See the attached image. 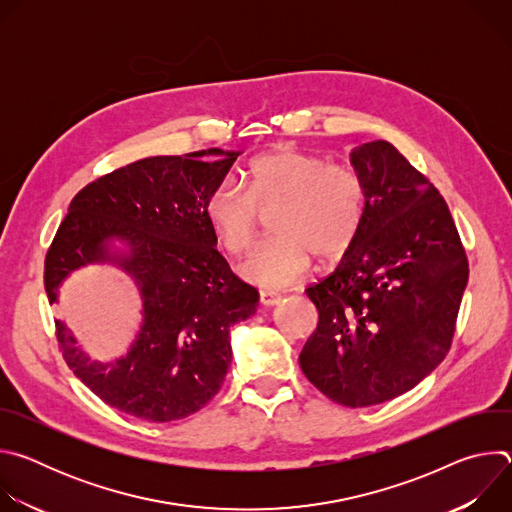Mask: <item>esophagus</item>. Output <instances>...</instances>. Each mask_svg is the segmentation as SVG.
Masks as SVG:
<instances>
[{"label": "esophagus", "mask_w": 512, "mask_h": 512, "mask_svg": "<svg viewBox=\"0 0 512 512\" xmlns=\"http://www.w3.org/2000/svg\"><path fill=\"white\" fill-rule=\"evenodd\" d=\"M259 300H261V304H263V306H275V304H279V302H281V296H279V294H275V291H267V289H263L261 294H259Z\"/></svg>", "instance_id": "esophagus-1"}]
</instances>
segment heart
I'll list each match as a JSON object with an SVG mask.
<instances>
[{
  "label": "heart",
  "mask_w": 512,
  "mask_h": 512,
  "mask_svg": "<svg viewBox=\"0 0 512 512\" xmlns=\"http://www.w3.org/2000/svg\"><path fill=\"white\" fill-rule=\"evenodd\" d=\"M269 212L273 237L239 271L251 283L277 289L300 281L314 255L332 263L350 251L367 212V184L350 164L281 145L249 164L245 186L225 180L204 204L208 225L231 255L249 251L261 214Z\"/></svg>",
  "instance_id": "heart-1"
}]
</instances>
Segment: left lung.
Returning <instances> with one entry per match:
<instances>
[{
  "label": "left lung",
  "instance_id": "obj_1",
  "mask_svg": "<svg viewBox=\"0 0 512 512\" xmlns=\"http://www.w3.org/2000/svg\"><path fill=\"white\" fill-rule=\"evenodd\" d=\"M367 212L342 263L306 294L318 308L300 367L328 399L371 407L413 389L456 332L468 257L444 196L389 141L350 154Z\"/></svg>",
  "mask_w": 512,
  "mask_h": 512
}]
</instances>
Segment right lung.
Segmentation results:
<instances>
[{"label":"right lung","instance_id":"right-lung-1","mask_svg":"<svg viewBox=\"0 0 512 512\" xmlns=\"http://www.w3.org/2000/svg\"><path fill=\"white\" fill-rule=\"evenodd\" d=\"M223 155L202 163L201 156ZM239 154L218 148L156 156L87 184L68 206L44 259L48 302L62 279L83 265L111 261L137 283L143 326L115 362L89 360L60 320L62 358L101 401L154 423L184 419L221 389L231 367L233 324L255 314L259 294L216 251L204 204ZM121 238L130 255L111 256Z\"/></svg>","mask_w":512,"mask_h":512}]
</instances>
